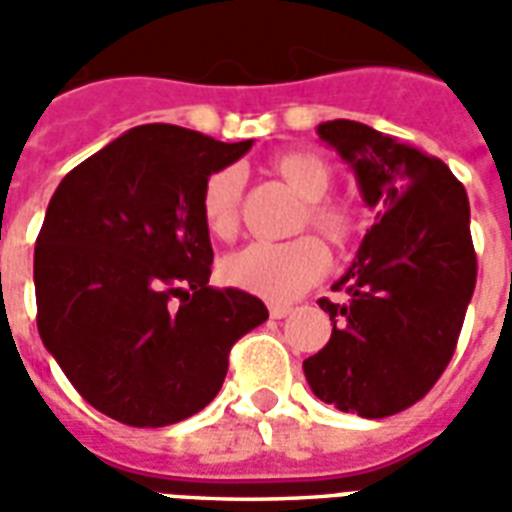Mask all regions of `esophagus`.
Wrapping results in <instances>:
<instances>
[{
	"label": "esophagus",
	"instance_id": "34e87169",
	"mask_svg": "<svg viewBox=\"0 0 512 512\" xmlns=\"http://www.w3.org/2000/svg\"><path fill=\"white\" fill-rule=\"evenodd\" d=\"M289 311H292L289 306H281V303H275V306H270V317H273V320H284Z\"/></svg>",
	"mask_w": 512,
	"mask_h": 512
}]
</instances>
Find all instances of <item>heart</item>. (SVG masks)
Returning a JSON list of instances; mask_svg holds the SVG:
<instances>
[{"instance_id": "obj_1", "label": "heart", "mask_w": 512, "mask_h": 512, "mask_svg": "<svg viewBox=\"0 0 512 512\" xmlns=\"http://www.w3.org/2000/svg\"><path fill=\"white\" fill-rule=\"evenodd\" d=\"M275 170L292 190L306 198L308 223L333 242L350 237L355 212L342 201L325 198L331 190V170L314 154L289 151L275 159ZM242 173L237 168L215 170L201 192L206 228L215 237H231L239 223ZM328 250L317 237H297L289 242H250L223 259L220 273L228 284L264 300H292L317 284L328 270Z\"/></svg>"}]
</instances>
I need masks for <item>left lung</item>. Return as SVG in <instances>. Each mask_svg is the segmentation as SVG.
<instances>
[{"instance_id": "8db88e82", "label": "left lung", "mask_w": 512, "mask_h": 512, "mask_svg": "<svg viewBox=\"0 0 512 512\" xmlns=\"http://www.w3.org/2000/svg\"><path fill=\"white\" fill-rule=\"evenodd\" d=\"M317 134L378 217L336 281L347 300H320L333 331L303 372L322 402L383 419L422 400L455 353L477 284L469 195L441 159L366 123L325 121Z\"/></svg>"}]
</instances>
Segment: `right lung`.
<instances>
[{
    "mask_svg": "<svg viewBox=\"0 0 512 512\" xmlns=\"http://www.w3.org/2000/svg\"><path fill=\"white\" fill-rule=\"evenodd\" d=\"M253 140L146 123L76 165L35 242L38 333L65 378L132 427H165L215 400L239 336L270 314L215 289L201 192Z\"/></svg>",
    "mask_w": 512,
    "mask_h": 512,
    "instance_id": "right-lung-1",
    "label": "right lung"
}]
</instances>
